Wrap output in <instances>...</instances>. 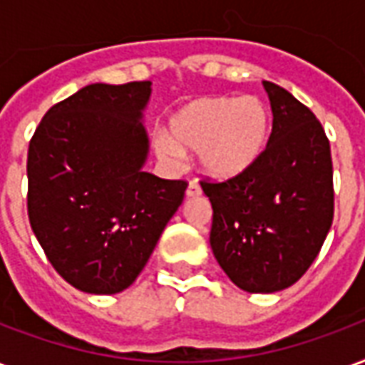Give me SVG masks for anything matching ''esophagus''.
I'll list each match as a JSON object with an SVG mask.
<instances>
[{"label":"esophagus","instance_id":"esophagus-1","mask_svg":"<svg viewBox=\"0 0 365 365\" xmlns=\"http://www.w3.org/2000/svg\"><path fill=\"white\" fill-rule=\"evenodd\" d=\"M185 195H187V197H199V195H201V187H199L195 182H190L187 190H185Z\"/></svg>","mask_w":365,"mask_h":365}]
</instances>
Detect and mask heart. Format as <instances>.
Masks as SVG:
<instances>
[{
	"mask_svg": "<svg viewBox=\"0 0 365 365\" xmlns=\"http://www.w3.org/2000/svg\"><path fill=\"white\" fill-rule=\"evenodd\" d=\"M272 117L254 96L197 97L168 120V135L156 138L166 164H178L183 152H197V166L213 180H232L258 162L268 144Z\"/></svg>",
	"mask_w": 365,
	"mask_h": 365,
	"instance_id": "1",
	"label": "heart"
}]
</instances>
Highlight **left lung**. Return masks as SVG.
<instances>
[{
	"mask_svg": "<svg viewBox=\"0 0 365 365\" xmlns=\"http://www.w3.org/2000/svg\"><path fill=\"white\" fill-rule=\"evenodd\" d=\"M274 127L248 172L201 183L213 207L211 250L230 282L248 293H275L305 274L334 215L329 138L311 109L264 82Z\"/></svg>",
	"mask_w": 365,
	"mask_h": 365,
	"instance_id": "1",
	"label": "left lung"
}]
</instances>
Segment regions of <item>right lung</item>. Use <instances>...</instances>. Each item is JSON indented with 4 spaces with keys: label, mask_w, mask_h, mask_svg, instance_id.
Wrapping results in <instances>:
<instances>
[{
    "label": "right lung",
    "mask_w": 365,
    "mask_h": 365,
    "mask_svg": "<svg viewBox=\"0 0 365 365\" xmlns=\"http://www.w3.org/2000/svg\"><path fill=\"white\" fill-rule=\"evenodd\" d=\"M152 82L91 83L51 107L29 144V221L46 258L83 293L143 272L187 183L144 172Z\"/></svg>",
    "instance_id": "obj_1"
}]
</instances>
